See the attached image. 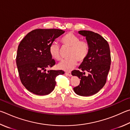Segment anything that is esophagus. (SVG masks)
Wrapping results in <instances>:
<instances>
[{"label":"esophagus","instance_id":"34e87169","mask_svg":"<svg viewBox=\"0 0 130 130\" xmlns=\"http://www.w3.org/2000/svg\"><path fill=\"white\" fill-rule=\"evenodd\" d=\"M65 74L66 75H68V76H72L71 72H65Z\"/></svg>","mask_w":130,"mask_h":130}]
</instances>
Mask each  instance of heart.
<instances>
[{
  "label": "heart",
  "mask_w": 130,
  "mask_h": 130,
  "mask_svg": "<svg viewBox=\"0 0 130 130\" xmlns=\"http://www.w3.org/2000/svg\"><path fill=\"white\" fill-rule=\"evenodd\" d=\"M60 42L64 47L70 48L67 54L69 58L64 59L59 63L58 67L64 71H70L75 67L77 61L82 63L85 60L89 53V44L85 40H80L78 36L71 32L67 33L60 39ZM50 55L56 60H60L59 45L56 43H52L50 47Z\"/></svg>",
  "instance_id": "b5f03b06"
}]
</instances>
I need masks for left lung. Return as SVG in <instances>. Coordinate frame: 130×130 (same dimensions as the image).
I'll use <instances>...</instances> for the list:
<instances>
[{"label": "left lung", "instance_id": "left-lung-1", "mask_svg": "<svg viewBox=\"0 0 130 130\" xmlns=\"http://www.w3.org/2000/svg\"><path fill=\"white\" fill-rule=\"evenodd\" d=\"M89 44V53L79 69L72 75L80 79V84L74 88L77 95L89 96L99 92L106 84L111 65V55L108 42L99 34L90 31H79ZM88 72V75L85 72Z\"/></svg>", "mask_w": 130, "mask_h": 130}]
</instances>
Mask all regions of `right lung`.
<instances>
[{
    "instance_id": "add662e5",
    "label": "right lung",
    "mask_w": 130,
    "mask_h": 130,
    "mask_svg": "<svg viewBox=\"0 0 130 130\" xmlns=\"http://www.w3.org/2000/svg\"><path fill=\"white\" fill-rule=\"evenodd\" d=\"M64 33L59 29H36L20 42L17 65L21 82L29 92L38 95L50 94L55 87L56 77L64 74L62 70H46L55 64L49 52L50 45Z\"/></svg>"
}]
</instances>
